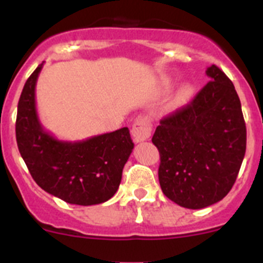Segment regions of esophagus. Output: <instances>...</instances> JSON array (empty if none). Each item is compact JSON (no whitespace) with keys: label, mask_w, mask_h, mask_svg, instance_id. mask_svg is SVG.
<instances>
[{"label":"esophagus","mask_w":263,"mask_h":263,"mask_svg":"<svg viewBox=\"0 0 263 263\" xmlns=\"http://www.w3.org/2000/svg\"><path fill=\"white\" fill-rule=\"evenodd\" d=\"M152 121L148 120L146 116L137 118L136 122L133 124V129H132V134H133L136 142H143V141L150 138L152 137Z\"/></svg>","instance_id":"obj_1"}]
</instances>
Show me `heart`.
I'll return each mask as SVG.
<instances>
[{
  "instance_id": "obj_1",
  "label": "heart",
  "mask_w": 263,
  "mask_h": 263,
  "mask_svg": "<svg viewBox=\"0 0 263 263\" xmlns=\"http://www.w3.org/2000/svg\"><path fill=\"white\" fill-rule=\"evenodd\" d=\"M188 95H190V89H188V88H183L182 92H180V97H182V99H185V97H188Z\"/></svg>"
}]
</instances>
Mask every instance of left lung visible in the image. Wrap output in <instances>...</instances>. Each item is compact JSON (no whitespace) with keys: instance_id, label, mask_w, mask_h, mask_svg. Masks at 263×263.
Returning <instances> with one entry per match:
<instances>
[{"instance_id":"8db88e82","label":"left lung","mask_w":263,"mask_h":263,"mask_svg":"<svg viewBox=\"0 0 263 263\" xmlns=\"http://www.w3.org/2000/svg\"><path fill=\"white\" fill-rule=\"evenodd\" d=\"M206 75L210 83L191 103L160 120L152 139L160 155L162 191L190 210L227 196L246 150L245 121L233 83L215 64Z\"/></svg>"}]
</instances>
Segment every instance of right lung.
I'll return each instance as SVG.
<instances>
[{
  "label": "right lung",
  "mask_w": 263,
  "mask_h": 263,
  "mask_svg": "<svg viewBox=\"0 0 263 263\" xmlns=\"http://www.w3.org/2000/svg\"><path fill=\"white\" fill-rule=\"evenodd\" d=\"M43 63L27 79L18 101L15 137L32 179L48 194L76 205L109 200L120 187L134 143L127 127L84 141H59L46 132L35 106Z\"/></svg>",
  "instance_id": "add662e5"
}]
</instances>
